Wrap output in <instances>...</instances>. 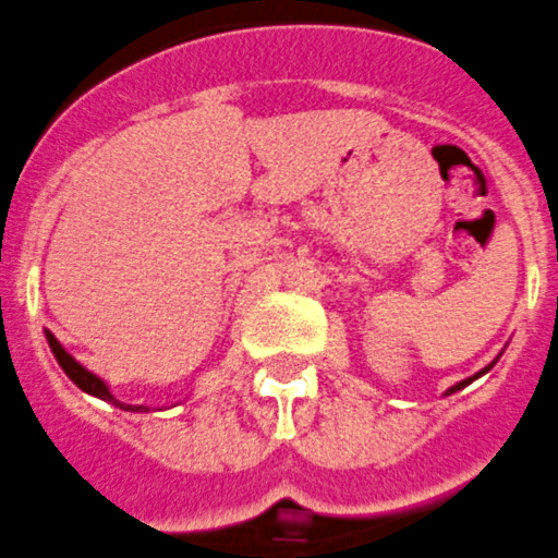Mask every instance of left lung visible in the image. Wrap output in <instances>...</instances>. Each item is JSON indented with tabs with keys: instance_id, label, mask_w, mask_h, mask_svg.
Here are the masks:
<instances>
[{
	"instance_id": "left-lung-1",
	"label": "left lung",
	"mask_w": 558,
	"mask_h": 558,
	"mask_svg": "<svg viewBox=\"0 0 558 558\" xmlns=\"http://www.w3.org/2000/svg\"><path fill=\"white\" fill-rule=\"evenodd\" d=\"M486 369H489V366H486ZM486 369H484V373H486ZM478 375H481V373H478ZM478 375H475V378H478ZM470 380H473V378H470ZM470 380H461V384H459V386H453V389H450V391L461 389V386H466V384H470Z\"/></svg>"
}]
</instances>
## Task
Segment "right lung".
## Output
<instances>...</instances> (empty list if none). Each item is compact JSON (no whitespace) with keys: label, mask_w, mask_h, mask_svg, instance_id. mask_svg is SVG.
Segmentation results:
<instances>
[{"label":"right lung","mask_w":558,"mask_h":558,"mask_svg":"<svg viewBox=\"0 0 558 558\" xmlns=\"http://www.w3.org/2000/svg\"><path fill=\"white\" fill-rule=\"evenodd\" d=\"M47 341H49V348H52L54 359H58V364L63 366V373H66L69 378H72L74 384L80 386V389L88 391V395H94V398L108 400V403H113V405H122V409H128V411H144V405H124V403H119V400L113 398V395H110L108 386H105V380L97 378V375H94V373H88V369H85L83 364H77V361H74L72 355L66 353V350L60 348V341L54 339V336L49 333V330H47Z\"/></svg>","instance_id":"right-lung-1"}]
</instances>
